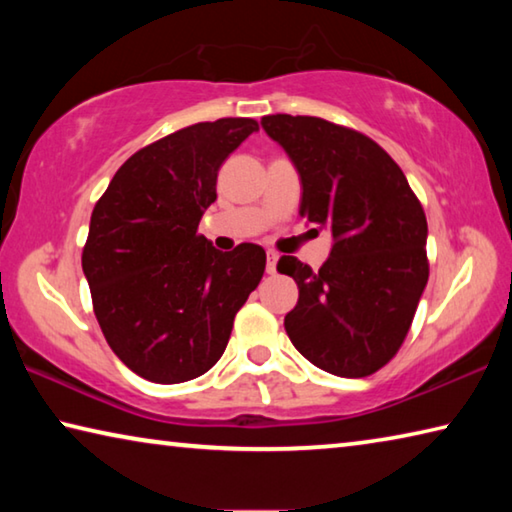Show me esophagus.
<instances>
[{
	"mask_svg": "<svg viewBox=\"0 0 512 512\" xmlns=\"http://www.w3.org/2000/svg\"><path fill=\"white\" fill-rule=\"evenodd\" d=\"M277 259H280V255L273 253V250H268V255H266V273H268V275H273V273H275Z\"/></svg>",
	"mask_w": 512,
	"mask_h": 512,
	"instance_id": "34e87169",
	"label": "esophagus"
}]
</instances>
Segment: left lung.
<instances>
[{
    "label": "left lung",
    "instance_id": "obj_1",
    "mask_svg": "<svg viewBox=\"0 0 512 512\" xmlns=\"http://www.w3.org/2000/svg\"><path fill=\"white\" fill-rule=\"evenodd\" d=\"M262 126L300 173V216L334 237L318 271L291 255L277 262L300 291L284 329L320 370L368 377L400 350L427 287V216L397 162L363 133L302 115H266Z\"/></svg>",
    "mask_w": 512,
    "mask_h": 512
}]
</instances>
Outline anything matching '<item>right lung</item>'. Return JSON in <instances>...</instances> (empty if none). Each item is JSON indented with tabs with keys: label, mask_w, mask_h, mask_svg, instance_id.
<instances>
[{
	"label": "right lung",
	"mask_w": 512,
	"mask_h": 512,
	"mask_svg": "<svg viewBox=\"0 0 512 512\" xmlns=\"http://www.w3.org/2000/svg\"><path fill=\"white\" fill-rule=\"evenodd\" d=\"M255 131L248 117L180 128L121 164L92 210L81 262L94 316L112 352L155 384L210 370L264 275L262 246L221 253L198 235L223 160Z\"/></svg>",
	"instance_id": "right-lung-1"
}]
</instances>
